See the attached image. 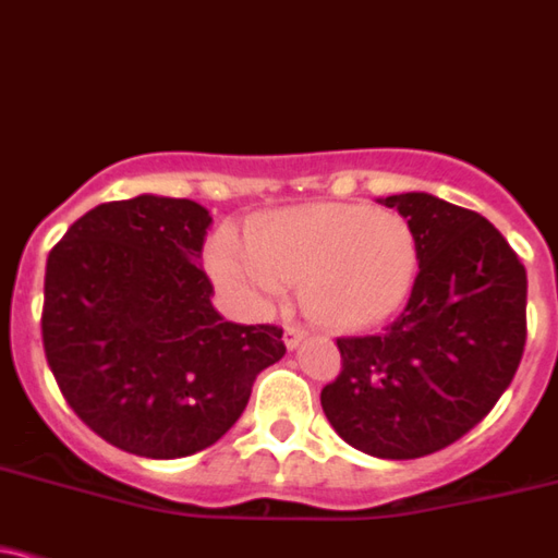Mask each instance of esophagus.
<instances>
[{"label":"esophagus","instance_id":"esophagus-1","mask_svg":"<svg viewBox=\"0 0 558 558\" xmlns=\"http://www.w3.org/2000/svg\"><path fill=\"white\" fill-rule=\"evenodd\" d=\"M307 337V328H302V326H286V331H283V342H286V348L289 350H296L299 344H302V339Z\"/></svg>","mask_w":558,"mask_h":558}]
</instances>
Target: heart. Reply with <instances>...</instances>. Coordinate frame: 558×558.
I'll use <instances>...</instances> for the list:
<instances>
[{
  "mask_svg": "<svg viewBox=\"0 0 558 558\" xmlns=\"http://www.w3.org/2000/svg\"><path fill=\"white\" fill-rule=\"evenodd\" d=\"M208 269L245 310L264 313L302 283L304 307L333 328L385 320L407 302L420 269V240L396 210L310 203L275 210L248 240L221 230Z\"/></svg>",
  "mask_w": 558,
  "mask_h": 558,
  "instance_id": "heart-1",
  "label": "heart"
}]
</instances>
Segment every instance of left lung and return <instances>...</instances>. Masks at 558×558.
Returning <instances> with one entry per match:
<instances>
[{
	"label": "left lung",
	"mask_w": 558,
	"mask_h": 558,
	"mask_svg": "<svg viewBox=\"0 0 558 558\" xmlns=\"http://www.w3.org/2000/svg\"><path fill=\"white\" fill-rule=\"evenodd\" d=\"M420 240V272L385 331L339 337L320 390L333 430L383 460H414L476 427L511 385L526 342V269L484 216L427 192L383 201Z\"/></svg>",
	"instance_id": "1"
}]
</instances>
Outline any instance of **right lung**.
Instances as JSON below:
<instances>
[{
    "label": "right lung",
    "instance_id": "1",
    "mask_svg": "<svg viewBox=\"0 0 558 558\" xmlns=\"http://www.w3.org/2000/svg\"><path fill=\"white\" fill-rule=\"evenodd\" d=\"M210 214L195 201L101 203L47 256L43 342L74 414L111 447L175 460L219 441L283 328L240 326L197 267Z\"/></svg>",
    "mask_w": 558,
    "mask_h": 558
}]
</instances>
